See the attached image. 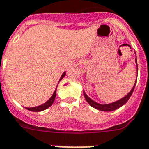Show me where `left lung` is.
<instances>
[{
	"instance_id": "left-lung-1",
	"label": "left lung",
	"mask_w": 149,
	"mask_h": 149,
	"mask_svg": "<svg viewBox=\"0 0 149 149\" xmlns=\"http://www.w3.org/2000/svg\"><path fill=\"white\" fill-rule=\"evenodd\" d=\"M136 65H137L136 59ZM136 83H135L133 88H132V90L130 91V92H129V93H128L127 94L125 97H123L122 99L117 100V101H116V102H113V103L108 104H100L97 103V102H95L94 100H93L91 98H89V97H88L84 91V98H85V100H87L88 103L92 107L95 108L96 109L100 110V111H105V112L113 111V110H116V109H119V108H120V107H121L122 105H124L125 103H127V101H128V99L130 98V97L132 96V93H133V90H134Z\"/></svg>"
}]
</instances>
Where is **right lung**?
<instances>
[{"instance_id": "1", "label": "right lung", "mask_w": 149, "mask_h": 149, "mask_svg": "<svg viewBox=\"0 0 149 149\" xmlns=\"http://www.w3.org/2000/svg\"><path fill=\"white\" fill-rule=\"evenodd\" d=\"M65 73H66V72H64V73L62 74L61 77V79H60V81H61L62 78L65 77ZM60 81H59V82H60ZM57 85H58V84H57ZM56 95V88L55 92H54L53 94H52V97H50V99H49L48 101H46L45 104H43L40 105V106L33 107V108H26V109H27L28 110H29V111H32V112H40V111H43V110L47 109L48 108H49V107L51 106L52 104H53L54 100H55Z\"/></svg>"}]
</instances>
